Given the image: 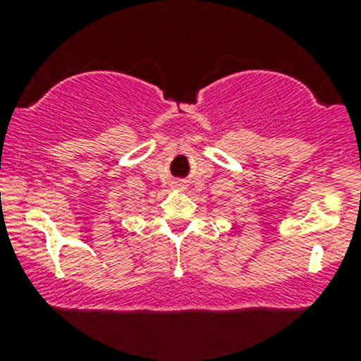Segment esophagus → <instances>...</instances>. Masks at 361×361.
<instances>
[{"label":"esophagus","instance_id":"esophagus-1","mask_svg":"<svg viewBox=\"0 0 361 361\" xmlns=\"http://www.w3.org/2000/svg\"><path fill=\"white\" fill-rule=\"evenodd\" d=\"M176 187H183V185H181V183H176Z\"/></svg>","mask_w":361,"mask_h":361}]
</instances>
